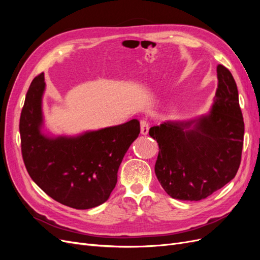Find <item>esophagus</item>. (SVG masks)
<instances>
[{
	"label": "esophagus",
	"instance_id": "obj_1",
	"mask_svg": "<svg viewBox=\"0 0 260 260\" xmlns=\"http://www.w3.org/2000/svg\"><path fill=\"white\" fill-rule=\"evenodd\" d=\"M140 129H141V135L146 136L148 133V122L146 120H141Z\"/></svg>",
	"mask_w": 260,
	"mask_h": 260
}]
</instances>
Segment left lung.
I'll return each mask as SVG.
<instances>
[{
  "mask_svg": "<svg viewBox=\"0 0 260 260\" xmlns=\"http://www.w3.org/2000/svg\"><path fill=\"white\" fill-rule=\"evenodd\" d=\"M210 111L191 120H167L149 129L159 146L155 174L172 199L201 201L235 177L241 164L244 121L237 83L217 66Z\"/></svg>",
  "mask_w": 260,
  "mask_h": 260,
  "instance_id": "1",
  "label": "left lung"
}]
</instances>
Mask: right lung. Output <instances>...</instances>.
<instances>
[{
  "label": "right lung",
  "instance_id": "right-lung-1",
  "mask_svg": "<svg viewBox=\"0 0 260 260\" xmlns=\"http://www.w3.org/2000/svg\"><path fill=\"white\" fill-rule=\"evenodd\" d=\"M44 74L31 82L23 104L19 131L21 153L29 176L50 198L76 209L105 203L117 183L124 154L140 133V122L75 137H49L42 132Z\"/></svg>",
  "mask_w": 260,
  "mask_h": 260
}]
</instances>
